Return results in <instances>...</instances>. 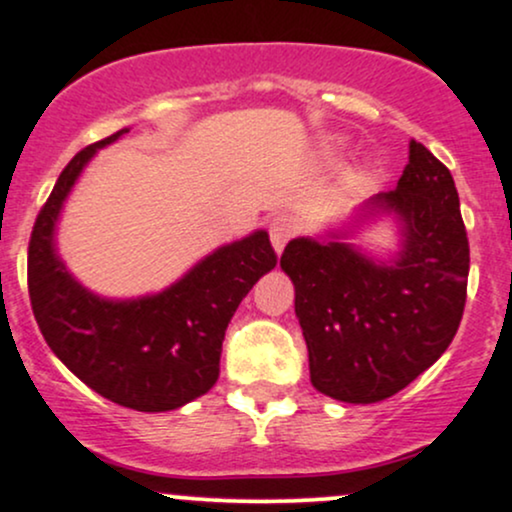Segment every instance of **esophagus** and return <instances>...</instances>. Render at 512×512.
I'll return each mask as SVG.
<instances>
[{
    "label": "esophagus",
    "instance_id": "34e87169",
    "mask_svg": "<svg viewBox=\"0 0 512 512\" xmlns=\"http://www.w3.org/2000/svg\"><path fill=\"white\" fill-rule=\"evenodd\" d=\"M296 231H298V223H296V219H293V216H289V214L274 216L272 223H269V238H272L276 255L284 250V245L289 243Z\"/></svg>",
    "mask_w": 512,
    "mask_h": 512
}]
</instances>
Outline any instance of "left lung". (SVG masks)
<instances>
[{
  "mask_svg": "<svg viewBox=\"0 0 512 512\" xmlns=\"http://www.w3.org/2000/svg\"><path fill=\"white\" fill-rule=\"evenodd\" d=\"M392 218L400 250L380 261L348 238ZM281 269L296 289L310 383L346 404L383 402L445 354L467 301L469 243L455 180L424 144H409L397 187L342 226L293 238Z\"/></svg>",
  "mask_w": 512,
  "mask_h": 512,
  "instance_id": "1",
  "label": "left lung"
}]
</instances>
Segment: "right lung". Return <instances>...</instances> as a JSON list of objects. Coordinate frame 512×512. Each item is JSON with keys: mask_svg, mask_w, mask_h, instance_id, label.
Masks as SVG:
<instances>
[{"mask_svg": "<svg viewBox=\"0 0 512 512\" xmlns=\"http://www.w3.org/2000/svg\"><path fill=\"white\" fill-rule=\"evenodd\" d=\"M129 127L79 151L57 178L28 245V293L45 342L81 383L137 411H170L207 395L219 380L221 344L233 313L276 267L269 233L221 245L178 281L137 298L86 289L57 252V223L98 149Z\"/></svg>", "mask_w": 512, "mask_h": 512, "instance_id": "obj_1", "label": "right lung"}]
</instances>
